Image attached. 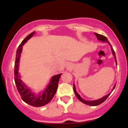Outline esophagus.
I'll return each instance as SVG.
<instances>
[{"instance_id": "34e87169", "label": "esophagus", "mask_w": 128, "mask_h": 128, "mask_svg": "<svg viewBox=\"0 0 128 128\" xmlns=\"http://www.w3.org/2000/svg\"><path fill=\"white\" fill-rule=\"evenodd\" d=\"M67 66H68V67H69V64H68V65H67Z\"/></svg>"}]
</instances>
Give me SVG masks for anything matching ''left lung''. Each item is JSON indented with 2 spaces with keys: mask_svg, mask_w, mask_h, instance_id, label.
<instances>
[{
  "mask_svg": "<svg viewBox=\"0 0 128 128\" xmlns=\"http://www.w3.org/2000/svg\"><path fill=\"white\" fill-rule=\"evenodd\" d=\"M94 34L96 35V36H97V38H98L99 40L100 41H102V42H108V44L110 45V46H111V50H112V54H113V55H114V58H115V60H116V64H117V60H116V54H115V52H114V49H113L112 47L111 46V45L110 44V42H109V41L108 40V39H107V38L106 36H102V35H100V34H97V33H94ZM115 86H116V85L114 86V87H113L112 88V90L115 88ZM73 90H74V93H75L76 97L78 98V99L80 101V102H82L84 104H86V105H90V106H97V105H99L100 104H101L102 103H103L104 102V101L106 100L107 98H108V97L110 96V94H111V92L109 94H106V96H104L103 98H100V99H98V100H84L82 98H81V97L80 96V95L77 92H76V87H75V86H74V84H73Z\"/></svg>",
  "mask_w": 128,
  "mask_h": 128,
  "instance_id": "left-lung-1",
  "label": "left lung"
}]
</instances>
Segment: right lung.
Masks as SVG:
<instances>
[{
  "label": "right lung",
  "mask_w": 128,
  "mask_h": 128,
  "mask_svg": "<svg viewBox=\"0 0 128 128\" xmlns=\"http://www.w3.org/2000/svg\"><path fill=\"white\" fill-rule=\"evenodd\" d=\"M34 33L35 32H32L26 36L25 38L22 41L21 44L19 45L18 49L17 50L15 66H14V75H15L14 80H15L17 90L21 96L23 100L31 106L39 107L48 104V103L50 102L51 100L55 96L61 74H58L52 76L46 88L42 91V93L39 94H36L32 92L31 90L29 89L28 86H26L25 84L22 81L21 76H20V73H18L20 55H21L22 49H23L22 46L29 39H30L33 36Z\"/></svg>",
  "instance_id": "obj_1"
}]
</instances>
